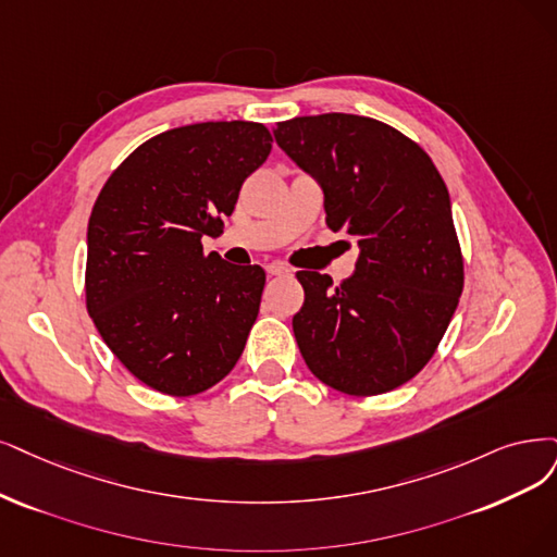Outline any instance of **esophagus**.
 Here are the masks:
<instances>
[{"mask_svg": "<svg viewBox=\"0 0 557 557\" xmlns=\"http://www.w3.org/2000/svg\"><path fill=\"white\" fill-rule=\"evenodd\" d=\"M265 273L271 275V277H280V275H289L292 271H289V268H286L284 263L273 261V263H268V265H265Z\"/></svg>", "mask_w": 557, "mask_h": 557, "instance_id": "esophagus-1", "label": "esophagus"}]
</instances>
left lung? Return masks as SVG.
<instances>
[{"mask_svg":"<svg viewBox=\"0 0 557 557\" xmlns=\"http://www.w3.org/2000/svg\"><path fill=\"white\" fill-rule=\"evenodd\" d=\"M275 141L312 174L325 224L356 238L342 284L298 271L294 335L305 364L344 395H383L436 354L463 292V257L447 185L420 144L358 114L296 116Z\"/></svg>","mask_w":557,"mask_h":557,"instance_id":"8db88e82","label":"left lung"}]
</instances>
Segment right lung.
I'll list each match as a JSON object with an SVG mask.
<instances>
[{
  "label": "right lung",
  "mask_w": 557,
  "mask_h": 557,
  "mask_svg": "<svg viewBox=\"0 0 557 557\" xmlns=\"http://www.w3.org/2000/svg\"><path fill=\"white\" fill-rule=\"evenodd\" d=\"M271 149L255 121L172 128L139 144L94 203L87 312L119 362L162 395L203 393L243 354L265 273L203 255L201 238L222 232Z\"/></svg>",
  "instance_id": "1"
}]
</instances>
